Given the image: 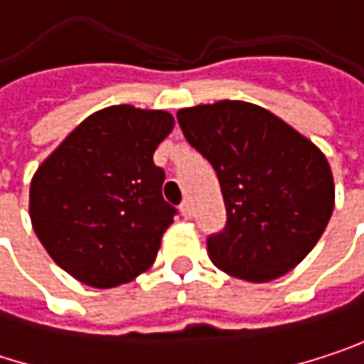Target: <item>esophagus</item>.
Listing matches in <instances>:
<instances>
[{"label":"esophagus","mask_w":364,"mask_h":364,"mask_svg":"<svg viewBox=\"0 0 364 364\" xmlns=\"http://www.w3.org/2000/svg\"><path fill=\"white\" fill-rule=\"evenodd\" d=\"M181 215L185 217V219H189L191 215H193V206H191V202L189 200H185L181 204Z\"/></svg>","instance_id":"esophagus-1"}]
</instances>
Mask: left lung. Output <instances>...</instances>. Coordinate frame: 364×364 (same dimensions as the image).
<instances>
[{"label":"left lung","mask_w":364,"mask_h":364,"mask_svg":"<svg viewBox=\"0 0 364 364\" xmlns=\"http://www.w3.org/2000/svg\"><path fill=\"white\" fill-rule=\"evenodd\" d=\"M183 134L215 168L228 223L206 242L230 276L269 282L306 259L327 228L335 183L325 154L253 103L217 101L177 113Z\"/></svg>","instance_id":"left-lung-1"}]
</instances>
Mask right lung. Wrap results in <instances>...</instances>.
Instances as JSON below:
<instances>
[{
    "label": "right lung",
    "instance_id": "obj_1",
    "mask_svg": "<svg viewBox=\"0 0 364 364\" xmlns=\"http://www.w3.org/2000/svg\"><path fill=\"white\" fill-rule=\"evenodd\" d=\"M175 117L113 105L88 115L39 164L29 217L39 242L75 280L111 289L147 272L173 223L154 151Z\"/></svg>",
    "mask_w": 364,
    "mask_h": 364
}]
</instances>
